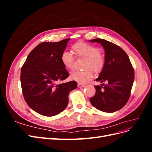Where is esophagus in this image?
Returning a JSON list of instances; mask_svg holds the SVG:
<instances>
[{
	"label": "esophagus",
	"instance_id": "34e87169",
	"mask_svg": "<svg viewBox=\"0 0 152 152\" xmlns=\"http://www.w3.org/2000/svg\"><path fill=\"white\" fill-rule=\"evenodd\" d=\"M77 86H78V87H84L86 86V84H82V83H78Z\"/></svg>",
	"mask_w": 152,
	"mask_h": 152
}]
</instances>
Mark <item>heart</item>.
Segmentation results:
<instances>
[{"label":"heart","mask_w":152,"mask_h":152,"mask_svg":"<svg viewBox=\"0 0 152 152\" xmlns=\"http://www.w3.org/2000/svg\"><path fill=\"white\" fill-rule=\"evenodd\" d=\"M72 50L78 58H84L86 59L84 63V71L74 70L70 73V77L73 80L79 83L91 80L93 77V72H99L102 70L104 65V58L100 53L98 48L87 43L79 42L72 45ZM61 61L66 68L72 70L75 65V58L72 53L63 51L61 56Z\"/></svg>","instance_id":"1"}]
</instances>
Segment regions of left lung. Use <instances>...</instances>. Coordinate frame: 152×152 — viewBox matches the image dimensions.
I'll list each match as a JSON object with an SVG mask.
<instances>
[{
  "instance_id": "obj_1",
  "label": "left lung",
  "mask_w": 152,
  "mask_h": 152,
  "mask_svg": "<svg viewBox=\"0 0 152 152\" xmlns=\"http://www.w3.org/2000/svg\"><path fill=\"white\" fill-rule=\"evenodd\" d=\"M101 44L104 49V65L96 81V94L90 98L91 104L100 111L113 113L126 105L129 99L134 79V71L128 55L118 45L102 39L90 40Z\"/></svg>"
}]
</instances>
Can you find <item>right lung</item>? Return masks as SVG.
<instances>
[{
	"mask_svg": "<svg viewBox=\"0 0 152 152\" xmlns=\"http://www.w3.org/2000/svg\"><path fill=\"white\" fill-rule=\"evenodd\" d=\"M70 39L42 42L31 50L21 70L23 94L29 107L42 115L52 117L65 110L68 94L77 88L75 81L56 84L69 73L61 56Z\"/></svg>",
	"mask_w": 152,
	"mask_h": 152,
	"instance_id": "right-lung-1",
	"label": "right lung"
}]
</instances>
